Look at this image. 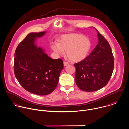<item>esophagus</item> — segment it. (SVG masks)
Listing matches in <instances>:
<instances>
[{
	"label": "esophagus",
	"mask_w": 129,
	"mask_h": 129,
	"mask_svg": "<svg viewBox=\"0 0 129 129\" xmlns=\"http://www.w3.org/2000/svg\"><path fill=\"white\" fill-rule=\"evenodd\" d=\"M69 64V63H68V62H67L66 61H63V65H64V66H67Z\"/></svg>",
	"instance_id": "1"
}]
</instances>
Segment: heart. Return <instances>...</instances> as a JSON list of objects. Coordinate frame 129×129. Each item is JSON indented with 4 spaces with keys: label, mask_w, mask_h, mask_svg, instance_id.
<instances>
[{
    "label": "heart",
    "mask_w": 129,
    "mask_h": 129,
    "mask_svg": "<svg viewBox=\"0 0 129 129\" xmlns=\"http://www.w3.org/2000/svg\"><path fill=\"white\" fill-rule=\"evenodd\" d=\"M50 46L57 55H63L66 51L67 56L71 61L79 62L88 55L91 43L90 40L83 35L72 33L61 36L59 43L52 42Z\"/></svg>",
    "instance_id": "b5f03b06"
}]
</instances>
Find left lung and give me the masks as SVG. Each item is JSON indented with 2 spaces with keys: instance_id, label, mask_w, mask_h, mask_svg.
I'll return each instance as SVG.
<instances>
[{
  "instance_id": "1",
  "label": "left lung",
  "mask_w": 129,
  "mask_h": 129,
  "mask_svg": "<svg viewBox=\"0 0 129 129\" xmlns=\"http://www.w3.org/2000/svg\"><path fill=\"white\" fill-rule=\"evenodd\" d=\"M96 31L98 43L96 47L84 60L74 64L76 83L83 91L91 92L104 87L114 69L111 48L105 38Z\"/></svg>"
}]
</instances>
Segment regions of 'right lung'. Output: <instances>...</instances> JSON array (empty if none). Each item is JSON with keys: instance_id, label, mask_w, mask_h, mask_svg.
I'll use <instances>...</instances> for the list:
<instances>
[{"instance_id": "add662e5", "label": "right lung", "mask_w": 129, "mask_h": 129, "mask_svg": "<svg viewBox=\"0 0 129 129\" xmlns=\"http://www.w3.org/2000/svg\"><path fill=\"white\" fill-rule=\"evenodd\" d=\"M46 33H31L26 37L16 49L14 62L19 83L25 90L40 95L49 94L56 88L63 68L62 59L50 58L36 45L37 38Z\"/></svg>"}]
</instances>
